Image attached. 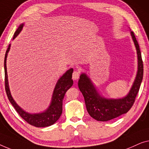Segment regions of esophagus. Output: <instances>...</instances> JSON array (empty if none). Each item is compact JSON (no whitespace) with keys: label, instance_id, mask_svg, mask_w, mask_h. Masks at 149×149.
Masks as SVG:
<instances>
[{"label":"esophagus","instance_id":"1","mask_svg":"<svg viewBox=\"0 0 149 149\" xmlns=\"http://www.w3.org/2000/svg\"><path fill=\"white\" fill-rule=\"evenodd\" d=\"M79 77V72H77V71H74V73H73V75H72V78L73 79H74V80H76Z\"/></svg>","mask_w":149,"mask_h":149}]
</instances>
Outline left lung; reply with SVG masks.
Instances as JSON below:
<instances>
[{
  "mask_svg": "<svg viewBox=\"0 0 149 149\" xmlns=\"http://www.w3.org/2000/svg\"><path fill=\"white\" fill-rule=\"evenodd\" d=\"M130 34L136 49L138 70L133 84L126 96L121 98L104 97L100 95L91 78L85 73H82L79 77L78 87L84 98L87 111L90 116L97 121H107L126 113L132 107L139 91L143 78V62L134 33L130 32Z\"/></svg>",
  "mask_w": 149,
  "mask_h": 149,
  "instance_id": "obj_1",
  "label": "left lung"
}]
</instances>
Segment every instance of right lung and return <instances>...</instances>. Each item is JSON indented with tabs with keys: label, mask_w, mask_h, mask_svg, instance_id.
I'll return each mask as SVG.
<instances>
[{
	"label": "right lung",
	"mask_w": 149,
	"mask_h": 149,
	"mask_svg": "<svg viewBox=\"0 0 149 149\" xmlns=\"http://www.w3.org/2000/svg\"><path fill=\"white\" fill-rule=\"evenodd\" d=\"M24 26V24H22L18 27L17 30L15 32L13 39H15L19 33L22 30ZM10 48H11V45H9V47L6 51L5 62H4L5 90L10 102L13 106L17 112L19 114V116L30 125L38 127H43L50 126V125L54 124L61 116L63 111V100L65 94L66 93L68 89H70L72 86L73 84H74V81L72 79L74 70L72 68L70 69L58 79L54 88L51 102L49 107L45 111H44L43 112L38 113H30L24 111L17 104V102L15 101L13 98L11 91H10L7 71V57L8 53L9 52Z\"/></svg>",
	"instance_id": "add662e5"
}]
</instances>
